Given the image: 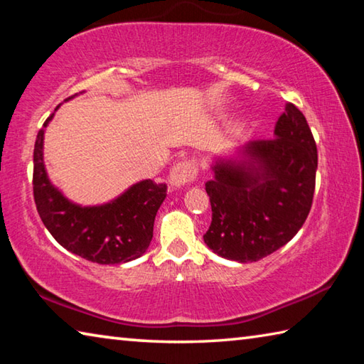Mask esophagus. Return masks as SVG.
Wrapping results in <instances>:
<instances>
[{
    "mask_svg": "<svg viewBox=\"0 0 364 364\" xmlns=\"http://www.w3.org/2000/svg\"><path fill=\"white\" fill-rule=\"evenodd\" d=\"M197 176V165L191 160H183V162L176 164L173 168L170 170L168 183L173 188H181L184 184L194 181Z\"/></svg>",
    "mask_w": 364,
    "mask_h": 364,
    "instance_id": "obj_1",
    "label": "esophagus"
}]
</instances>
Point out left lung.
I'll use <instances>...</instances> for the list:
<instances>
[{
  "instance_id": "obj_1",
  "label": "left lung",
  "mask_w": 364,
  "mask_h": 364,
  "mask_svg": "<svg viewBox=\"0 0 364 364\" xmlns=\"http://www.w3.org/2000/svg\"><path fill=\"white\" fill-rule=\"evenodd\" d=\"M316 168V143L305 115L287 102L273 139L250 141L213 162V178L205 183L212 205L205 244L239 263L281 249L310 213Z\"/></svg>"
}]
</instances>
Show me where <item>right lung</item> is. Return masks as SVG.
<instances>
[{"label":"right lung","mask_w":364,"mask_h":364,"mask_svg":"<svg viewBox=\"0 0 364 364\" xmlns=\"http://www.w3.org/2000/svg\"><path fill=\"white\" fill-rule=\"evenodd\" d=\"M53 117L43 123L33 149V199L43 225L64 249L85 260L120 264L139 258L152 241L154 220L167 197V184L144 180L107 204H73L53 186L43 162L45 128Z\"/></svg>","instance_id":"add662e5"}]
</instances>
